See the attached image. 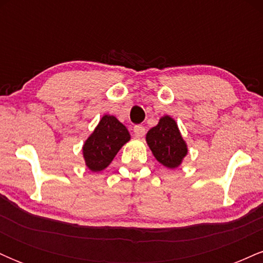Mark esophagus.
Segmentation results:
<instances>
[{
  "label": "esophagus",
  "instance_id": "obj_1",
  "mask_svg": "<svg viewBox=\"0 0 263 263\" xmlns=\"http://www.w3.org/2000/svg\"><path fill=\"white\" fill-rule=\"evenodd\" d=\"M134 134L137 138H142L146 134V128H144V126L142 125H136L134 127Z\"/></svg>",
  "mask_w": 263,
  "mask_h": 263
}]
</instances>
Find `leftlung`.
Returning a JSON list of instances; mask_svg holds the SVG:
<instances>
[{
  "label": "left lung",
  "mask_w": 263,
  "mask_h": 263,
  "mask_svg": "<svg viewBox=\"0 0 263 263\" xmlns=\"http://www.w3.org/2000/svg\"><path fill=\"white\" fill-rule=\"evenodd\" d=\"M146 141L157 161L171 170L179 167L188 153L177 122L167 115L161 117L158 125L147 132Z\"/></svg>",
  "instance_id": "1"
}]
</instances>
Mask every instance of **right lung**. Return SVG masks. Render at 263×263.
Listing matches in <instances>:
<instances>
[{"mask_svg":"<svg viewBox=\"0 0 263 263\" xmlns=\"http://www.w3.org/2000/svg\"><path fill=\"white\" fill-rule=\"evenodd\" d=\"M129 138L127 128L116 117L110 115L102 116L83 146L86 167L91 172L105 170Z\"/></svg>","mask_w":263,"mask_h":263,"instance_id":"add662e5","label":"right lung"}]
</instances>
